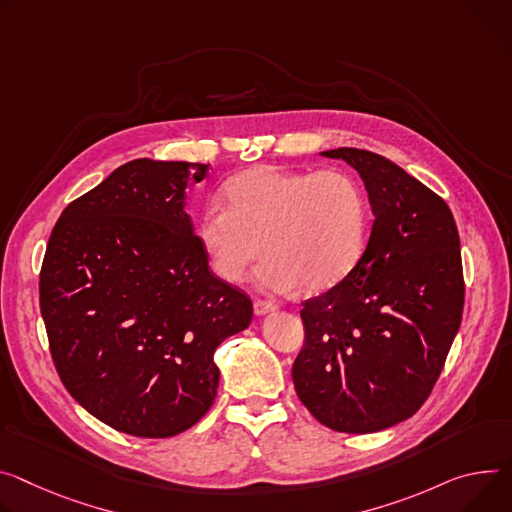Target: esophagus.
Wrapping results in <instances>:
<instances>
[{"label":"esophagus","mask_w":512,"mask_h":512,"mask_svg":"<svg viewBox=\"0 0 512 512\" xmlns=\"http://www.w3.org/2000/svg\"><path fill=\"white\" fill-rule=\"evenodd\" d=\"M253 310H255L257 316H265V314L275 312L277 306H275L273 302H269V300H255V302H253Z\"/></svg>","instance_id":"obj_1"}]
</instances>
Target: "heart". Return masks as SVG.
<instances>
[{
	"label": "heart",
	"instance_id": "obj_1",
	"mask_svg": "<svg viewBox=\"0 0 512 512\" xmlns=\"http://www.w3.org/2000/svg\"><path fill=\"white\" fill-rule=\"evenodd\" d=\"M224 208H208L196 226L212 271L241 284L261 259L257 284L267 292L339 286L357 267L369 232V202L349 171L257 165L222 190Z\"/></svg>",
	"mask_w": 512,
	"mask_h": 512
}]
</instances>
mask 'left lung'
Instances as JSON below:
<instances>
[{
	"mask_svg": "<svg viewBox=\"0 0 512 512\" xmlns=\"http://www.w3.org/2000/svg\"><path fill=\"white\" fill-rule=\"evenodd\" d=\"M322 155L361 175L374 226L347 280L304 302L292 380L324 427L376 433L421 408L445 365L466 292L459 235L445 200L390 159Z\"/></svg>",
	"mask_w": 512,
	"mask_h": 512,
	"instance_id": "left-lung-1",
	"label": "left lung"
}]
</instances>
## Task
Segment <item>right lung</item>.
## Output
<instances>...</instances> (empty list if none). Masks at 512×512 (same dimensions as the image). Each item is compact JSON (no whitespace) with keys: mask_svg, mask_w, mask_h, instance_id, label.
I'll return each instance as SVG.
<instances>
[{"mask_svg":"<svg viewBox=\"0 0 512 512\" xmlns=\"http://www.w3.org/2000/svg\"><path fill=\"white\" fill-rule=\"evenodd\" d=\"M208 165L134 159L73 200L40 269L59 378L108 427L147 439L194 427L216 398V347L251 298L208 269L183 210Z\"/></svg>","mask_w":512,"mask_h":512,"instance_id":"add662e5","label":"right lung"}]
</instances>
